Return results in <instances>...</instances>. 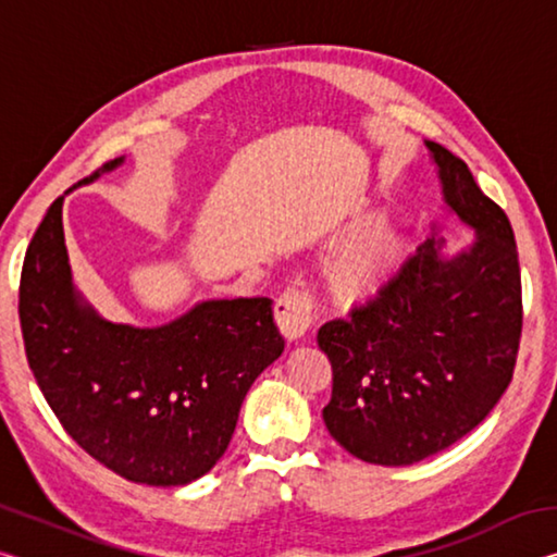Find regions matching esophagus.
Returning <instances> with one entry per match:
<instances>
[{
	"instance_id": "obj_1",
	"label": "esophagus",
	"mask_w": 557,
	"mask_h": 557,
	"mask_svg": "<svg viewBox=\"0 0 557 557\" xmlns=\"http://www.w3.org/2000/svg\"><path fill=\"white\" fill-rule=\"evenodd\" d=\"M275 322L289 342L301 338L314 324V295L305 287H287L275 301Z\"/></svg>"
}]
</instances>
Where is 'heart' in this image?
Wrapping results in <instances>:
<instances>
[{"label":"heart","instance_id":"obj_1","mask_svg":"<svg viewBox=\"0 0 557 557\" xmlns=\"http://www.w3.org/2000/svg\"><path fill=\"white\" fill-rule=\"evenodd\" d=\"M403 258V240L393 233H373L356 240L332 265V285L344 297L379 289Z\"/></svg>","mask_w":557,"mask_h":557}]
</instances>
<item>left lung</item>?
<instances>
[{
    "label": "left lung",
    "instance_id": "8db88e82",
    "mask_svg": "<svg viewBox=\"0 0 557 557\" xmlns=\"http://www.w3.org/2000/svg\"><path fill=\"white\" fill-rule=\"evenodd\" d=\"M442 196L474 243L447 258L430 238L317 344L332 361L329 435L354 457L405 467L474 430L508 388L521 342V268L511 223L469 166L437 143Z\"/></svg>",
    "mask_w": 557,
    "mask_h": 557
}]
</instances>
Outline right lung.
<instances>
[{
	"label": "right lung",
	"instance_id": "add662e5",
	"mask_svg": "<svg viewBox=\"0 0 557 557\" xmlns=\"http://www.w3.org/2000/svg\"><path fill=\"white\" fill-rule=\"evenodd\" d=\"M122 162L112 159L78 186ZM18 322L34 379L63 430L100 465L149 486H184L211 471L245 393L285 351L268 297L209 299L154 329L102 319L73 287L63 196L26 250Z\"/></svg>",
	"mask_w": 557,
	"mask_h": 557
}]
</instances>
